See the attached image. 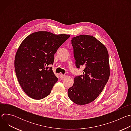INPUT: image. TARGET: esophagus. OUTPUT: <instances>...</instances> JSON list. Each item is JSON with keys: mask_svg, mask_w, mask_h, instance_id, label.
Returning <instances> with one entry per match:
<instances>
[{"mask_svg": "<svg viewBox=\"0 0 131 131\" xmlns=\"http://www.w3.org/2000/svg\"><path fill=\"white\" fill-rule=\"evenodd\" d=\"M60 76V78H61V79H64V78H65L66 75H65V74H63L61 73Z\"/></svg>", "mask_w": 131, "mask_h": 131, "instance_id": "34e87169", "label": "esophagus"}]
</instances>
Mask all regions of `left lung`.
<instances>
[{"label":"left lung","instance_id":"1","mask_svg":"<svg viewBox=\"0 0 131 131\" xmlns=\"http://www.w3.org/2000/svg\"><path fill=\"white\" fill-rule=\"evenodd\" d=\"M77 68L85 67L83 75L74 78L68 90L69 98L77 105L94 101L101 94L110 76L109 55L105 46L95 37L83 35L71 40Z\"/></svg>","mask_w":131,"mask_h":131}]
</instances>
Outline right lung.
I'll use <instances>...</instances> for the list:
<instances>
[{
  "label": "right lung",
  "instance_id": "obj_1",
  "mask_svg": "<svg viewBox=\"0 0 131 131\" xmlns=\"http://www.w3.org/2000/svg\"><path fill=\"white\" fill-rule=\"evenodd\" d=\"M70 37L45 31L34 32L23 41L16 52L14 68L26 94L35 100L48 96L58 78L53 70L54 55Z\"/></svg>",
  "mask_w": 131,
  "mask_h": 131
}]
</instances>
